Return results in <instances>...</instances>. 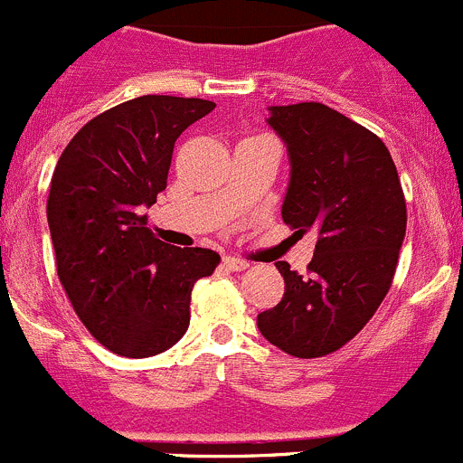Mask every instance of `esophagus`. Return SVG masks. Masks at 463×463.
<instances>
[{
	"label": "esophagus",
	"mask_w": 463,
	"mask_h": 463,
	"mask_svg": "<svg viewBox=\"0 0 463 463\" xmlns=\"http://www.w3.org/2000/svg\"><path fill=\"white\" fill-rule=\"evenodd\" d=\"M222 264H223V269H228V271H244V269H249V262H244V260H240V258H231V255H228V258H223Z\"/></svg>",
	"instance_id": "1"
}]
</instances>
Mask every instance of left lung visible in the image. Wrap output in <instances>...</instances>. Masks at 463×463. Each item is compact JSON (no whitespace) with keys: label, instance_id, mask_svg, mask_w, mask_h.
Returning <instances> with one entry per match:
<instances>
[{"label":"left lung","instance_id":"1","mask_svg":"<svg viewBox=\"0 0 463 463\" xmlns=\"http://www.w3.org/2000/svg\"><path fill=\"white\" fill-rule=\"evenodd\" d=\"M269 112L291 165L282 222L314 228L318 240L307 276L276 264L285 294L258 314V327L280 351L312 360L348 344L387 296L405 240V194L392 154L369 128L317 101Z\"/></svg>","mask_w":463,"mask_h":463}]
</instances>
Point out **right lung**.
I'll use <instances>...</instances> for the list:
<instances>
[{
    "mask_svg": "<svg viewBox=\"0 0 463 463\" xmlns=\"http://www.w3.org/2000/svg\"><path fill=\"white\" fill-rule=\"evenodd\" d=\"M205 99L145 94L90 119L52 176L47 222L61 285L90 335L122 357L167 351L190 326L192 287L219 253L176 249L146 228L178 136Z\"/></svg>",
    "mask_w": 463,
    "mask_h": 463,
    "instance_id": "obj_1",
    "label": "right lung"
}]
</instances>
